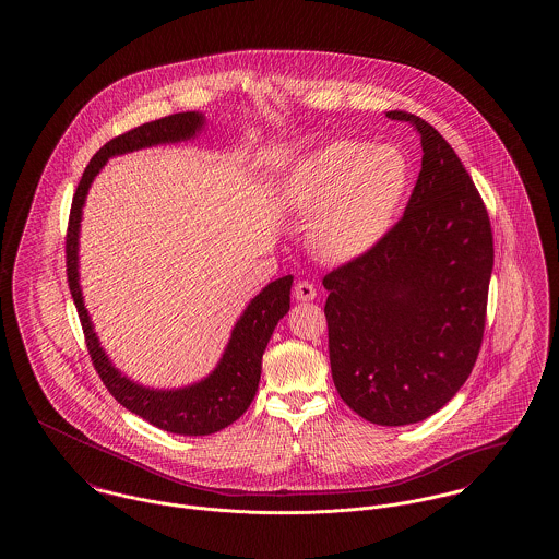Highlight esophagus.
<instances>
[{"label":"esophagus","mask_w":559,"mask_h":559,"mask_svg":"<svg viewBox=\"0 0 559 559\" xmlns=\"http://www.w3.org/2000/svg\"><path fill=\"white\" fill-rule=\"evenodd\" d=\"M293 295H295L297 301H312V299L317 297V289H314L312 283L299 281V283L295 285V289H293Z\"/></svg>","instance_id":"1"}]
</instances>
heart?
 <instances>
[{"instance_id": "b5f03b06", "label": "heart", "mask_w": 559, "mask_h": 559, "mask_svg": "<svg viewBox=\"0 0 559 559\" xmlns=\"http://www.w3.org/2000/svg\"><path fill=\"white\" fill-rule=\"evenodd\" d=\"M411 190V165L388 144L335 140L295 163L285 201L312 215L308 242L333 264L367 258L392 233Z\"/></svg>"}]
</instances>
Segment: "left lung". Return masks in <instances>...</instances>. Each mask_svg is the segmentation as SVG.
<instances>
[{
    "label": "left lung",
    "mask_w": 559,
    "mask_h": 559,
    "mask_svg": "<svg viewBox=\"0 0 559 559\" xmlns=\"http://www.w3.org/2000/svg\"><path fill=\"white\" fill-rule=\"evenodd\" d=\"M388 117L421 138L417 185L388 239L322 285L340 396L362 419L399 427L438 413L474 369L495 249L486 207L451 144L417 115Z\"/></svg>",
    "instance_id": "8db88e82"
}]
</instances>
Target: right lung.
<instances>
[{"instance_id":"obj_1","label":"right lung","mask_w":559,"mask_h":559,"mask_svg":"<svg viewBox=\"0 0 559 559\" xmlns=\"http://www.w3.org/2000/svg\"><path fill=\"white\" fill-rule=\"evenodd\" d=\"M205 126L207 119L203 112L188 110L144 123L132 132L112 138L92 157L81 176L80 187L73 197L67 233L69 289L80 312L81 326L96 371L105 381L108 392L119 404L132 411L133 415L142 417L151 426L180 436H210L235 424L249 408L260 385L262 356L266 352L267 342L278 320L289 312L293 276L287 274L283 278L272 281L247 304V308L233 326L230 340L222 352V358L207 377L185 388H146L112 365L105 347L100 346V340L87 314L80 283L81 217L90 187L103 171L108 159L140 148H151L157 144L194 140L205 130Z\"/></svg>"}]
</instances>
